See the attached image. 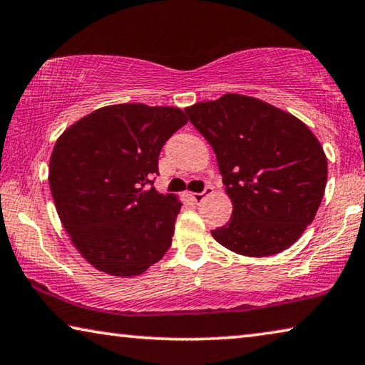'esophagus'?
Wrapping results in <instances>:
<instances>
[{
  "label": "esophagus",
  "mask_w": 365,
  "mask_h": 365,
  "mask_svg": "<svg viewBox=\"0 0 365 365\" xmlns=\"http://www.w3.org/2000/svg\"><path fill=\"white\" fill-rule=\"evenodd\" d=\"M212 193V187H210V185H206L205 187V190L201 193H192L190 196H192V200L195 201V203H200L201 200L205 198V196H207V195H211Z\"/></svg>",
  "instance_id": "1"
}]
</instances>
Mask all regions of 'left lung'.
<instances>
[{
	"instance_id": "obj_1",
	"label": "left lung",
	"mask_w": 365,
	"mask_h": 365,
	"mask_svg": "<svg viewBox=\"0 0 365 365\" xmlns=\"http://www.w3.org/2000/svg\"><path fill=\"white\" fill-rule=\"evenodd\" d=\"M211 144L234 205L214 239L245 257L291 247L314 221L327 185V155L294 115L255 97L225 94L185 108Z\"/></svg>"
}]
</instances>
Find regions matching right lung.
Wrapping results in <instances>:
<instances>
[{
	"label": "right lung",
	"mask_w": 365,
	"mask_h": 365,
	"mask_svg": "<svg viewBox=\"0 0 365 365\" xmlns=\"http://www.w3.org/2000/svg\"><path fill=\"white\" fill-rule=\"evenodd\" d=\"M180 108L120 103L63 133L50 159L58 216L81 255L112 276H136L170 248L182 203L155 192L159 154L187 125Z\"/></svg>",
	"instance_id": "add662e5"
}]
</instances>
